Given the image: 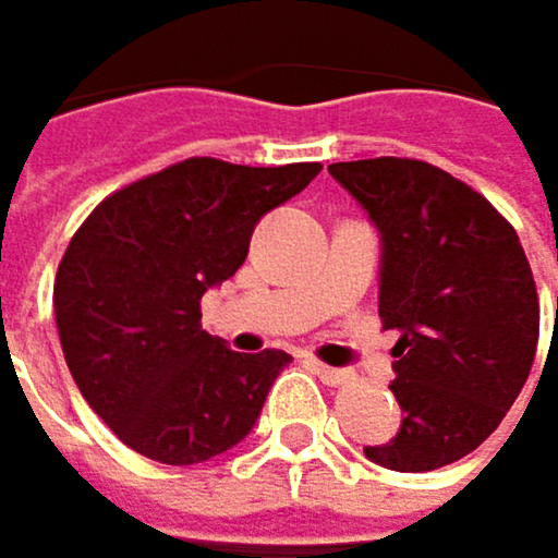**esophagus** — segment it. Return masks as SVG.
<instances>
[{
  "label": "esophagus",
  "mask_w": 558,
  "mask_h": 558,
  "mask_svg": "<svg viewBox=\"0 0 558 558\" xmlns=\"http://www.w3.org/2000/svg\"><path fill=\"white\" fill-rule=\"evenodd\" d=\"M312 369L318 373V379H322L325 386H345V383L355 379L352 369H331V365H325V362H312Z\"/></svg>",
  "instance_id": "esophagus-1"
}]
</instances>
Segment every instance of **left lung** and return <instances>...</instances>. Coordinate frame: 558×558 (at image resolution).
I'll return each mask as SVG.
<instances>
[{
	"label": "left lung",
	"instance_id": "obj_1",
	"mask_svg": "<svg viewBox=\"0 0 558 558\" xmlns=\"http://www.w3.org/2000/svg\"><path fill=\"white\" fill-rule=\"evenodd\" d=\"M328 172L383 236L379 318L400 331L389 389L403 423L365 458L407 474L461 461L495 434L535 362L538 294L519 233L468 182L420 158Z\"/></svg>",
	"mask_w": 558,
	"mask_h": 558
}]
</instances>
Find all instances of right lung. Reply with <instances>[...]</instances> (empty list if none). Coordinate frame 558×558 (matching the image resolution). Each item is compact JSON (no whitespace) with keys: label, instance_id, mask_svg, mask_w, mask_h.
Listing matches in <instances>:
<instances>
[{"label":"right lung","instance_id":"1","mask_svg":"<svg viewBox=\"0 0 558 558\" xmlns=\"http://www.w3.org/2000/svg\"><path fill=\"white\" fill-rule=\"evenodd\" d=\"M322 172L185 158L131 182L73 233L53 281L70 376L121 444L199 464L254 430L281 349L240 355L203 328V294L240 270L257 219Z\"/></svg>","mask_w":558,"mask_h":558}]
</instances>
